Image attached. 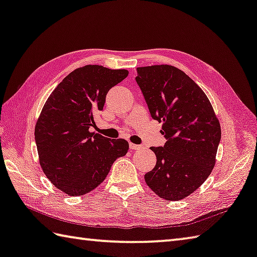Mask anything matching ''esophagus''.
<instances>
[{
  "mask_svg": "<svg viewBox=\"0 0 257 257\" xmlns=\"http://www.w3.org/2000/svg\"><path fill=\"white\" fill-rule=\"evenodd\" d=\"M129 147L132 151H139V149L143 148V146H141V145H136V144H132V143H130Z\"/></svg>",
  "mask_w": 257,
  "mask_h": 257,
  "instance_id": "34e87169",
  "label": "esophagus"
}]
</instances>
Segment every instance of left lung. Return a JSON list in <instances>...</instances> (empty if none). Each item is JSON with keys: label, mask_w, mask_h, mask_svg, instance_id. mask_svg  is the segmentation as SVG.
<instances>
[{"label": "left lung", "mask_w": 257, "mask_h": 257, "mask_svg": "<svg viewBox=\"0 0 257 257\" xmlns=\"http://www.w3.org/2000/svg\"><path fill=\"white\" fill-rule=\"evenodd\" d=\"M136 82L152 118L163 123L161 134L166 139L163 147H151L157 161L145 181L167 201L184 199L214 167L220 123L204 92L179 68L138 67Z\"/></svg>", "instance_id": "left-lung-1"}]
</instances>
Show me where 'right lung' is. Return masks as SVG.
<instances>
[{"instance_id":"right-lung-1","label":"right lung","mask_w":257,"mask_h":257,"mask_svg":"<svg viewBox=\"0 0 257 257\" xmlns=\"http://www.w3.org/2000/svg\"><path fill=\"white\" fill-rule=\"evenodd\" d=\"M127 76V69L86 65L68 74L46 101L35 128L39 162L51 183L68 195L91 192L128 152L124 139L90 132L106 93Z\"/></svg>"}]
</instances>
